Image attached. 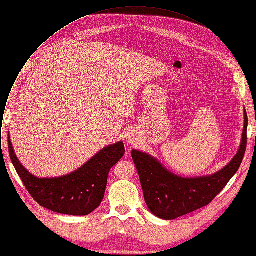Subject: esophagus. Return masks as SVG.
<instances>
[{"instance_id": "esophagus-1", "label": "esophagus", "mask_w": 256, "mask_h": 256, "mask_svg": "<svg viewBox=\"0 0 256 256\" xmlns=\"http://www.w3.org/2000/svg\"><path fill=\"white\" fill-rule=\"evenodd\" d=\"M130 140H132L130 142H134V140H132V138H130Z\"/></svg>"}]
</instances>
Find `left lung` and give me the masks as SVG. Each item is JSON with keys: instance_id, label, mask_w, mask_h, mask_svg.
<instances>
[{"instance_id": "1", "label": "left lung", "mask_w": 256, "mask_h": 256, "mask_svg": "<svg viewBox=\"0 0 256 256\" xmlns=\"http://www.w3.org/2000/svg\"><path fill=\"white\" fill-rule=\"evenodd\" d=\"M247 124L244 110L242 140L236 156L222 170L208 176H177L156 158L132 150V157L140 176L144 202L152 214L163 220H174L208 206L223 190L242 163L247 144Z\"/></svg>"}]
</instances>
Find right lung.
I'll use <instances>...</instances> for the list:
<instances>
[{"mask_svg":"<svg viewBox=\"0 0 256 256\" xmlns=\"http://www.w3.org/2000/svg\"><path fill=\"white\" fill-rule=\"evenodd\" d=\"M8 138L11 161L34 200L52 212L70 216L89 214L100 206L108 173L126 152L124 142H120L103 148L86 164L68 175L38 178L19 162L10 136Z\"/></svg>","mask_w":256,"mask_h":256,"instance_id":"right-lung-1","label":"right lung"}]
</instances>
